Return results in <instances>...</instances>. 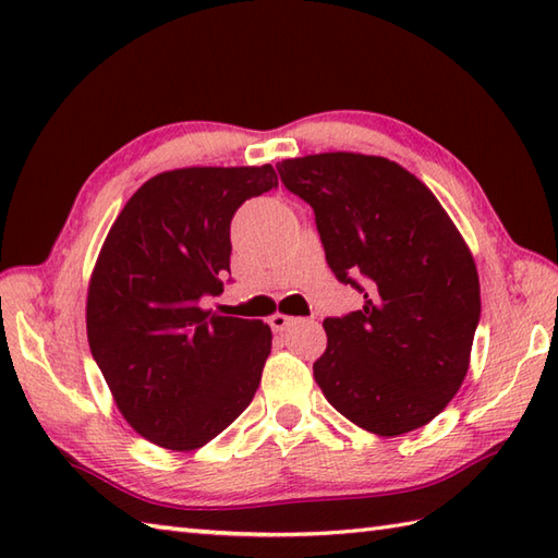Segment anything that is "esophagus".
I'll list each match as a JSON object with an SVG mask.
<instances>
[{
  "instance_id": "esophagus-1",
  "label": "esophagus",
  "mask_w": 558,
  "mask_h": 558,
  "mask_svg": "<svg viewBox=\"0 0 558 558\" xmlns=\"http://www.w3.org/2000/svg\"><path fill=\"white\" fill-rule=\"evenodd\" d=\"M292 322H294L292 316H288V314H280V312H276V314H272V316L268 318V324H270V328H272V330H276V333H282V330H286Z\"/></svg>"
}]
</instances>
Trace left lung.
<instances>
[{
	"label": "left lung",
	"instance_id": "8db88e82",
	"mask_svg": "<svg viewBox=\"0 0 558 558\" xmlns=\"http://www.w3.org/2000/svg\"><path fill=\"white\" fill-rule=\"evenodd\" d=\"M278 172L314 208L330 270L364 294L360 312L324 322L318 388L376 436L429 424L470 366L482 310L470 246L429 186L388 158L316 153Z\"/></svg>",
	"mask_w": 558,
	"mask_h": 558
}]
</instances>
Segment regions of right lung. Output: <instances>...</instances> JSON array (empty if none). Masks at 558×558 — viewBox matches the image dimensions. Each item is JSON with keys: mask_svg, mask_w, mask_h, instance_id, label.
<instances>
[{"mask_svg": "<svg viewBox=\"0 0 558 558\" xmlns=\"http://www.w3.org/2000/svg\"><path fill=\"white\" fill-rule=\"evenodd\" d=\"M278 186L260 168L160 172L126 201L90 272L86 330L122 417L150 444L196 450L248 408L270 354L264 322L201 298L230 272V220Z\"/></svg>", "mask_w": 558, "mask_h": 558, "instance_id": "add662e5", "label": "right lung"}]
</instances>
